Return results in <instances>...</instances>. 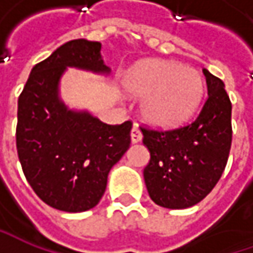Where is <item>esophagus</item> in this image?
Wrapping results in <instances>:
<instances>
[{
  "label": "esophagus",
  "instance_id": "1",
  "mask_svg": "<svg viewBox=\"0 0 253 253\" xmlns=\"http://www.w3.org/2000/svg\"><path fill=\"white\" fill-rule=\"evenodd\" d=\"M141 139H142V133L141 131H139V128H138V125L135 124L131 129V141L132 143H138V142H141Z\"/></svg>",
  "mask_w": 253,
  "mask_h": 253
}]
</instances>
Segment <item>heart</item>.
<instances>
[{
    "label": "heart",
    "mask_w": 253,
    "mask_h": 253,
    "mask_svg": "<svg viewBox=\"0 0 253 253\" xmlns=\"http://www.w3.org/2000/svg\"><path fill=\"white\" fill-rule=\"evenodd\" d=\"M126 91L142 97L141 114L149 125L177 128L193 117L204 94L197 70L176 62L143 60L124 77Z\"/></svg>",
    "instance_id": "obj_1"
}]
</instances>
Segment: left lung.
Returning a JSON list of instances; mask_svg holds the SVG:
<instances>
[{"label": "left lung", "instance_id": "8db88e82", "mask_svg": "<svg viewBox=\"0 0 253 253\" xmlns=\"http://www.w3.org/2000/svg\"><path fill=\"white\" fill-rule=\"evenodd\" d=\"M209 98L194 121L174 131L142 129L151 161L143 169L149 197L170 210L189 209L209 194L228 161L232 105L225 84L203 69Z\"/></svg>", "mask_w": 253, "mask_h": 253}]
</instances>
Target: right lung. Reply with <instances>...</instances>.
<instances>
[{
  "label": "right lung",
  "instance_id": "obj_1",
  "mask_svg": "<svg viewBox=\"0 0 253 253\" xmlns=\"http://www.w3.org/2000/svg\"><path fill=\"white\" fill-rule=\"evenodd\" d=\"M69 67L110 76L101 43L70 41L34 66L18 100L16 149L28 183L47 206L82 212L98 204L110 170L131 143L132 122L110 125L60 97Z\"/></svg>",
  "mask_w": 253,
  "mask_h": 253
}]
</instances>
